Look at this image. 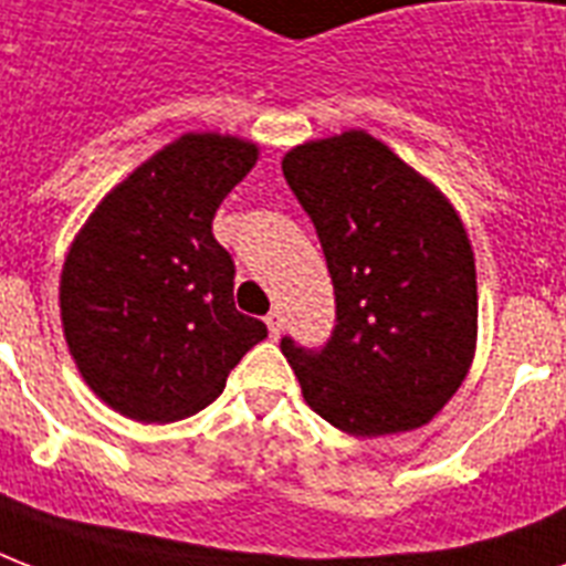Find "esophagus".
Returning a JSON list of instances; mask_svg holds the SVG:
<instances>
[{"label": "esophagus", "instance_id": "esophagus-1", "mask_svg": "<svg viewBox=\"0 0 566 566\" xmlns=\"http://www.w3.org/2000/svg\"><path fill=\"white\" fill-rule=\"evenodd\" d=\"M264 323H266V328H270V337H273V340L282 335V328H284L282 311H270V314L264 317Z\"/></svg>", "mask_w": 566, "mask_h": 566}]
</instances>
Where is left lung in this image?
I'll list each match as a JSON object with an SVG mask.
<instances>
[{"instance_id": "1", "label": "left lung", "mask_w": 566, "mask_h": 566, "mask_svg": "<svg viewBox=\"0 0 566 566\" xmlns=\"http://www.w3.org/2000/svg\"><path fill=\"white\" fill-rule=\"evenodd\" d=\"M282 170L317 229L337 305L323 349L282 337L305 402L358 438L420 429L473 364L479 296L464 222L367 132L308 140Z\"/></svg>"}]
</instances>
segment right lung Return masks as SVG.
<instances>
[{"mask_svg":"<svg viewBox=\"0 0 566 566\" xmlns=\"http://www.w3.org/2000/svg\"><path fill=\"white\" fill-rule=\"evenodd\" d=\"M258 161L231 135H181L111 190L61 270L70 355L128 420L172 422L211 405L266 337L234 308V261L211 222Z\"/></svg>","mask_w":566,"mask_h":566,"instance_id":"1","label":"right lung"}]
</instances>
